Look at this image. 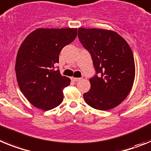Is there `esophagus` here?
<instances>
[{"label": "esophagus", "mask_w": 151, "mask_h": 151, "mask_svg": "<svg viewBox=\"0 0 151 151\" xmlns=\"http://www.w3.org/2000/svg\"><path fill=\"white\" fill-rule=\"evenodd\" d=\"M81 78H78V77H71V80L73 81H75V82H77V81H81Z\"/></svg>", "instance_id": "1"}]
</instances>
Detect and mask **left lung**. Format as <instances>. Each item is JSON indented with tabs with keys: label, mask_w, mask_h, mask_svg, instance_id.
<instances>
[{
	"label": "left lung",
	"mask_w": 151,
	"mask_h": 151,
	"mask_svg": "<svg viewBox=\"0 0 151 151\" xmlns=\"http://www.w3.org/2000/svg\"><path fill=\"white\" fill-rule=\"evenodd\" d=\"M78 38L90 52L96 70L90 79V90L83 94L85 102L102 111L115 108L133 86L135 67L130 46L111 30L79 28Z\"/></svg>",
	"instance_id": "obj_1"
}]
</instances>
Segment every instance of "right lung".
<instances>
[{"label": "right lung", "mask_w": 151, "mask_h": 151, "mask_svg": "<svg viewBox=\"0 0 151 151\" xmlns=\"http://www.w3.org/2000/svg\"><path fill=\"white\" fill-rule=\"evenodd\" d=\"M77 33V29H38L21 44L16 60L17 80L25 97L36 108L47 111L63 101L62 90L70 80L55 66L61 49Z\"/></svg>", "instance_id": "right-lung-1"}]
</instances>
